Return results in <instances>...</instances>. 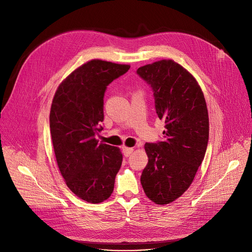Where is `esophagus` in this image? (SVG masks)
I'll list each match as a JSON object with an SVG mask.
<instances>
[{
  "mask_svg": "<svg viewBox=\"0 0 252 252\" xmlns=\"http://www.w3.org/2000/svg\"><path fill=\"white\" fill-rule=\"evenodd\" d=\"M132 152H133V149L132 148H126V147H124L123 148V153H124V155H125V157H129L131 154H132Z\"/></svg>",
  "mask_w": 252,
  "mask_h": 252,
  "instance_id": "esophagus-1",
  "label": "esophagus"
}]
</instances>
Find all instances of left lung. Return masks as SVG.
Listing matches in <instances>:
<instances>
[{
    "label": "left lung",
    "instance_id": "left-lung-1",
    "mask_svg": "<svg viewBox=\"0 0 252 252\" xmlns=\"http://www.w3.org/2000/svg\"><path fill=\"white\" fill-rule=\"evenodd\" d=\"M136 73L153 89L157 114L165 123L164 140L145 145L149 162L140 176L147 196L163 205L185 193L204 158L206 102L193 76L172 60L140 66Z\"/></svg>",
    "mask_w": 252,
    "mask_h": 252
}]
</instances>
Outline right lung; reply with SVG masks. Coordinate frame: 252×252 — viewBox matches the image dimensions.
I'll return each mask as SVG.
<instances>
[{"label": "right lung", "mask_w": 252, "mask_h": 252, "mask_svg": "<svg viewBox=\"0 0 252 252\" xmlns=\"http://www.w3.org/2000/svg\"><path fill=\"white\" fill-rule=\"evenodd\" d=\"M129 64L92 60L75 69L59 86L50 113V129L59 169L77 196L99 203L114 191L123 155L119 148L98 143L102 130L103 96Z\"/></svg>", "instance_id": "1"}]
</instances>
